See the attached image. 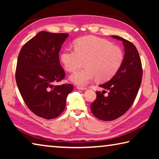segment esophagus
Returning a JSON list of instances; mask_svg holds the SVG:
<instances>
[{
  "label": "esophagus",
  "mask_w": 159,
  "mask_h": 159,
  "mask_svg": "<svg viewBox=\"0 0 159 159\" xmlns=\"http://www.w3.org/2000/svg\"><path fill=\"white\" fill-rule=\"evenodd\" d=\"M77 89L82 90H87V88H85V87H80V86H77Z\"/></svg>",
  "instance_id": "1"
}]
</instances>
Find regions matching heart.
<instances>
[{
	"mask_svg": "<svg viewBox=\"0 0 159 159\" xmlns=\"http://www.w3.org/2000/svg\"><path fill=\"white\" fill-rule=\"evenodd\" d=\"M74 49L64 50L61 54V61L69 72L76 71L85 61L86 67L69 77L76 85H86L95 78L97 81H106L122 65V50L104 39L94 36L80 38L74 42Z\"/></svg>",
	"mask_w": 159,
	"mask_h": 159,
	"instance_id": "obj_1",
	"label": "heart"
}]
</instances>
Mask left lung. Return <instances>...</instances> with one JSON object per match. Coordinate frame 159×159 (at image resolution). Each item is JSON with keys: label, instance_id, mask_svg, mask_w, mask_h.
I'll list each match as a JSON object with an SVG mask.
<instances>
[{"label": "left lung", "instance_id": "1", "mask_svg": "<svg viewBox=\"0 0 159 159\" xmlns=\"http://www.w3.org/2000/svg\"><path fill=\"white\" fill-rule=\"evenodd\" d=\"M112 38L123 42L125 55L121 66L114 77L99 87L97 98L91 104V111L102 120H113L123 115L130 108L138 95L142 77L141 60L136 47L131 42L118 36ZM109 90L107 96H104Z\"/></svg>", "mask_w": 159, "mask_h": 159}]
</instances>
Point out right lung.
Here are the masks:
<instances>
[{"instance_id": "right-lung-1", "label": "right lung", "mask_w": 159, "mask_h": 159, "mask_svg": "<svg viewBox=\"0 0 159 159\" xmlns=\"http://www.w3.org/2000/svg\"><path fill=\"white\" fill-rule=\"evenodd\" d=\"M68 34L41 31L24 45L19 54L16 82L24 101L38 116L52 119L63 112L73 85H53L64 79L59 52Z\"/></svg>"}]
</instances>
